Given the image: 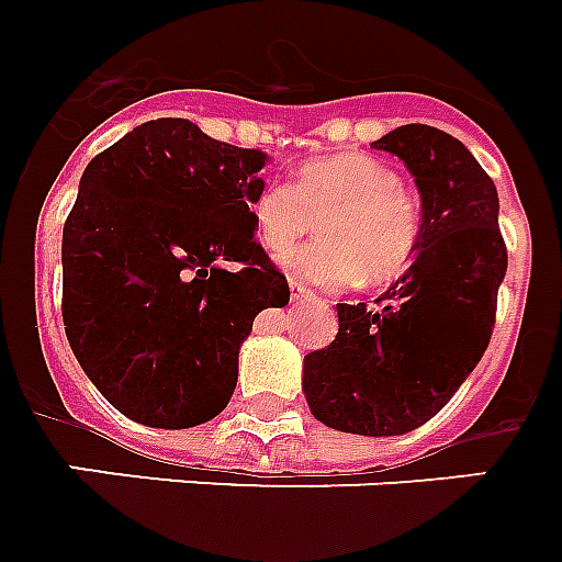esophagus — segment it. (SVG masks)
<instances>
[{
	"label": "esophagus",
	"mask_w": 562,
	"mask_h": 562,
	"mask_svg": "<svg viewBox=\"0 0 562 562\" xmlns=\"http://www.w3.org/2000/svg\"><path fill=\"white\" fill-rule=\"evenodd\" d=\"M293 302L295 304H302V302H313V299H316V293H313V290H310V286H304V284H299V281H293Z\"/></svg>",
	"instance_id": "esophagus-1"
}]
</instances>
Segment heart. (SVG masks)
Masks as SVG:
<instances>
[{
	"label": "heart",
	"instance_id": "1",
	"mask_svg": "<svg viewBox=\"0 0 562 562\" xmlns=\"http://www.w3.org/2000/svg\"><path fill=\"white\" fill-rule=\"evenodd\" d=\"M255 235L272 255L319 220V240L284 256L286 276L318 286L389 284L406 272L420 240V211L392 165L368 154L304 161L293 188L267 186L249 203Z\"/></svg>",
	"mask_w": 562,
	"mask_h": 562
}]
</instances>
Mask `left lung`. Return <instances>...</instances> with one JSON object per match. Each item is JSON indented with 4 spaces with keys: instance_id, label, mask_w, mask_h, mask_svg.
I'll return each instance as SVG.
<instances>
[{
    "instance_id": "obj_1",
    "label": "left lung",
    "mask_w": 562,
    "mask_h": 562,
    "mask_svg": "<svg viewBox=\"0 0 562 562\" xmlns=\"http://www.w3.org/2000/svg\"><path fill=\"white\" fill-rule=\"evenodd\" d=\"M374 147L415 177L420 240L376 307L336 304L339 334L304 357V394L330 429L403 435L438 415L487 351L508 249L496 186L459 138L403 124Z\"/></svg>"
}]
</instances>
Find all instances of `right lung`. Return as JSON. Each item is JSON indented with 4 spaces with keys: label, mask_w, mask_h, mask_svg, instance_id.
<instances>
[{
    "label": "right lung",
    "mask_w": 562,
    "mask_h": 562,
    "mask_svg": "<svg viewBox=\"0 0 562 562\" xmlns=\"http://www.w3.org/2000/svg\"><path fill=\"white\" fill-rule=\"evenodd\" d=\"M269 156L147 121L89 161L63 226V325L121 415L156 429L217 417L260 310L290 284L255 240Z\"/></svg>",
    "instance_id": "1"
}]
</instances>
